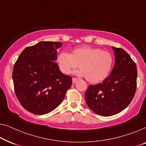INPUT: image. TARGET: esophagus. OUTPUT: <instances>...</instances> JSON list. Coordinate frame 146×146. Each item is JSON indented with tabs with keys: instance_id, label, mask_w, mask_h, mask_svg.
Here are the masks:
<instances>
[{
	"instance_id": "1",
	"label": "esophagus",
	"mask_w": 146,
	"mask_h": 146,
	"mask_svg": "<svg viewBox=\"0 0 146 146\" xmlns=\"http://www.w3.org/2000/svg\"><path fill=\"white\" fill-rule=\"evenodd\" d=\"M78 81V78H72V84H75Z\"/></svg>"
}]
</instances>
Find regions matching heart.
I'll use <instances>...</instances> for the list:
<instances>
[{"mask_svg": "<svg viewBox=\"0 0 146 146\" xmlns=\"http://www.w3.org/2000/svg\"><path fill=\"white\" fill-rule=\"evenodd\" d=\"M56 62L63 73L70 74L78 66L76 74L86 76L91 83H98L107 78L113 64V56L99 48L83 46L74 49L71 54L61 52L56 57Z\"/></svg>", "mask_w": 146, "mask_h": 146, "instance_id": "1", "label": "heart"}]
</instances>
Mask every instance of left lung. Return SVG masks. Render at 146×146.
Instances as JSON below:
<instances>
[{"mask_svg":"<svg viewBox=\"0 0 146 146\" xmlns=\"http://www.w3.org/2000/svg\"><path fill=\"white\" fill-rule=\"evenodd\" d=\"M112 49L115 64L110 74L103 82L90 85L85 94L90 108L102 116H110L124 110L136 90V64L123 49L113 46Z\"/></svg>","mask_w":146,"mask_h":146,"instance_id":"1","label":"left lung"}]
</instances>
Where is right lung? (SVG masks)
I'll return each mask as SVG.
<instances>
[{"label": "right lung", "instance_id": "right-lung-1", "mask_svg": "<svg viewBox=\"0 0 146 146\" xmlns=\"http://www.w3.org/2000/svg\"><path fill=\"white\" fill-rule=\"evenodd\" d=\"M60 42L41 41L26 48L13 68L16 95L24 108L37 115L58 106L72 86V78L62 74L55 61Z\"/></svg>", "mask_w": 146, "mask_h": 146}]
</instances>
